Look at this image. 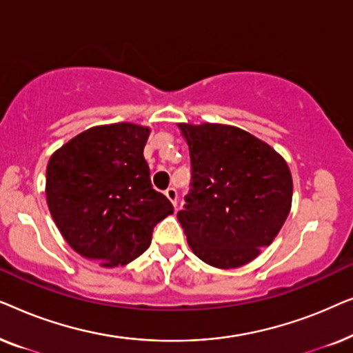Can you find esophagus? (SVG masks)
<instances>
[{"mask_svg": "<svg viewBox=\"0 0 353 353\" xmlns=\"http://www.w3.org/2000/svg\"><path fill=\"white\" fill-rule=\"evenodd\" d=\"M165 196L168 197V201H170V202H172V204L176 207V199H178V192H176V190H175V188H167V190H165Z\"/></svg>", "mask_w": 353, "mask_h": 353, "instance_id": "1", "label": "esophagus"}]
</instances>
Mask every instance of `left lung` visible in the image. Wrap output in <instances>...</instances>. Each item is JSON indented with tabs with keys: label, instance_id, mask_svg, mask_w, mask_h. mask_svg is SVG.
<instances>
[{
	"label": "left lung",
	"instance_id": "8db88e82",
	"mask_svg": "<svg viewBox=\"0 0 353 353\" xmlns=\"http://www.w3.org/2000/svg\"><path fill=\"white\" fill-rule=\"evenodd\" d=\"M190 148L192 190L178 221L202 262L238 268L276 238L292 204L281 154L233 125L178 123Z\"/></svg>",
	"mask_w": 353,
	"mask_h": 353
}]
</instances>
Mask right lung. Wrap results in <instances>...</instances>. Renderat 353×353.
I'll list each match as a JSON object with an SVG mask.
<instances>
[{
    "label": "right lung",
    "instance_id": "add662e5",
    "mask_svg": "<svg viewBox=\"0 0 353 353\" xmlns=\"http://www.w3.org/2000/svg\"><path fill=\"white\" fill-rule=\"evenodd\" d=\"M151 128L120 122L91 127L52 152L46 202L72 249L101 267H123L149 248L152 230L173 214L152 190L143 151Z\"/></svg>",
    "mask_w": 353,
    "mask_h": 353
}]
</instances>
